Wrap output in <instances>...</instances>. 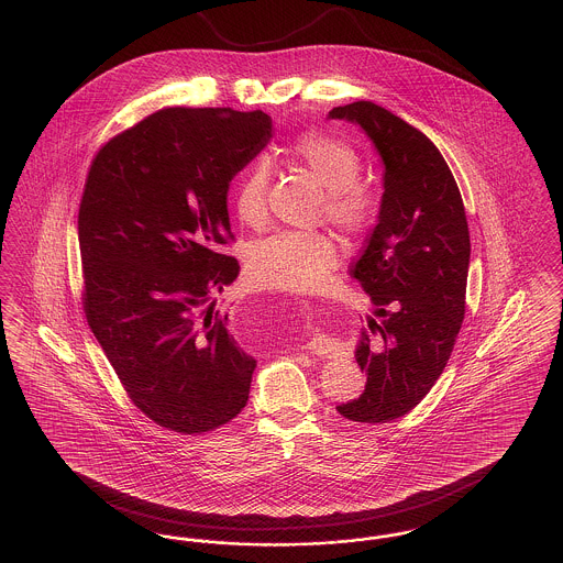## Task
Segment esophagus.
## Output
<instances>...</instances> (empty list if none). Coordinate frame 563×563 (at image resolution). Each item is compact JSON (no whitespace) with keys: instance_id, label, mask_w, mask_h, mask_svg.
Wrapping results in <instances>:
<instances>
[{"instance_id":"obj_1","label":"esophagus","mask_w":563,"mask_h":563,"mask_svg":"<svg viewBox=\"0 0 563 563\" xmlns=\"http://www.w3.org/2000/svg\"><path fill=\"white\" fill-rule=\"evenodd\" d=\"M306 350L317 356H333L338 352V342L329 335H317L306 344Z\"/></svg>"}]
</instances>
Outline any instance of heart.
Masks as SVG:
<instances>
[{"label": "heart", "instance_id": "b5f03b06", "mask_svg": "<svg viewBox=\"0 0 563 563\" xmlns=\"http://www.w3.org/2000/svg\"><path fill=\"white\" fill-rule=\"evenodd\" d=\"M287 161L308 170L327 189V217L346 234H363L377 214L374 189L361 184V154L342 139L303 133L287 150ZM269 170L264 161L244 168L232 191V205L242 223L260 225L266 217ZM340 249L321 232H276L249 251L251 276L268 287L308 291L338 264Z\"/></svg>", "mask_w": 563, "mask_h": 563}]
</instances>
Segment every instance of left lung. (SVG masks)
<instances>
[{
    "label": "left lung",
    "instance_id": "left-lung-1",
    "mask_svg": "<svg viewBox=\"0 0 563 563\" xmlns=\"http://www.w3.org/2000/svg\"><path fill=\"white\" fill-rule=\"evenodd\" d=\"M356 124L382 162L374 232L350 269L372 297L354 358L361 397L335 409L352 422H390L411 411L443 374L464 319L471 236L454 175L429 136L372 101L333 108Z\"/></svg>",
    "mask_w": 563,
    "mask_h": 563
}]
</instances>
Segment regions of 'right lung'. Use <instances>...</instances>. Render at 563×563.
<instances>
[{
	"mask_svg": "<svg viewBox=\"0 0 563 563\" xmlns=\"http://www.w3.org/2000/svg\"><path fill=\"white\" fill-rule=\"evenodd\" d=\"M274 134L264 111L161 109L90 166L78 214L84 310L134 405L194 434L236 418L255 356L213 294L239 278L232 179Z\"/></svg>",
	"mask_w": 563,
	"mask_h": 563,
	"instance_id": "add662e5",
	"label": "right lung"
}]
</instances>
